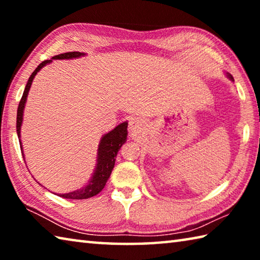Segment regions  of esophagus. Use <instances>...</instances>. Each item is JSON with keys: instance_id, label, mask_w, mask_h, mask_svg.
<instances>
[{"instance_id": "esophagus-1", "label": "esophagus", "mask_w": 260, "mask_h": 260, "mask_svg": "<svg viewBox=\"0 0 260 260\" xmlns=\"http://www.w3.org/2000/svg\"><path fill=\"white\" fill-rule=\"evenodd\" d=\"M142 121H141L140 119H138V118H131L129 120V129L132 132H134V133H136V132H139L141 128H142Z\"/></svg>"}]
</instances>
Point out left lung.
<instances>
[{"label":"left lung","mask_w":260,"mask_h":260,"mask_svg":"<svg viewBox=\"0 0 260 260\" xmlns=\"http://www.w3.org/2000/svg\"><path fill=\"white\" fill-rule=\"evenodd\" d=\"M227 77H228V78H230V80H232V81H234V79H233V77L231 76V74H230V73H227Z\"/></svg>","instance_id":"1"}]
</instances>
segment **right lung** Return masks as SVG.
I'll return each instance as SVG.
<instances>
[{
  "label": "right lung",
  "instance_id": "add662e5",
  "mask_svg": "<svg viewBox=\"0 0 260 260\" xmlns=\"http://www.w3.org/2000/svg\"><path fill=\"white\" fill-rule=\"evenodd\" d=\"M85 55L86 54H83V52H79V51H70V52H64V54H60V55H56L54 57H51V59L42 61V63L34 70V72L30 74L28 81L26 83L23 96H21V100L18 105V110H17L16 128H17V135H18V139H19L20 149H21V153H23L24 160H25V156L23 151V146H21L20 129H21V125H23L25 104H26V101H27L29 88L32 86V82L34 80L35 76H37L38 72L40 71L43 67L50 64L52 59H73V58H79V57H82ZM127 126H128V122L127 121L121 122V124L116 126L112 131H110L109 133L104 134L102 138H101L99 149H98V157H96L95 170L93 174H91L89 181H88L85 186L71 192L57 193V195L68 200H86V199H89V197L98 195V193L104 188L105 183H107L110 175H111L118 151H119V149L121 148L122 144L126 142L127 134H128L127 133Z\"/></svg>",
  "mask_w": 260,
  "mask_h": 260
}]
</instances>
